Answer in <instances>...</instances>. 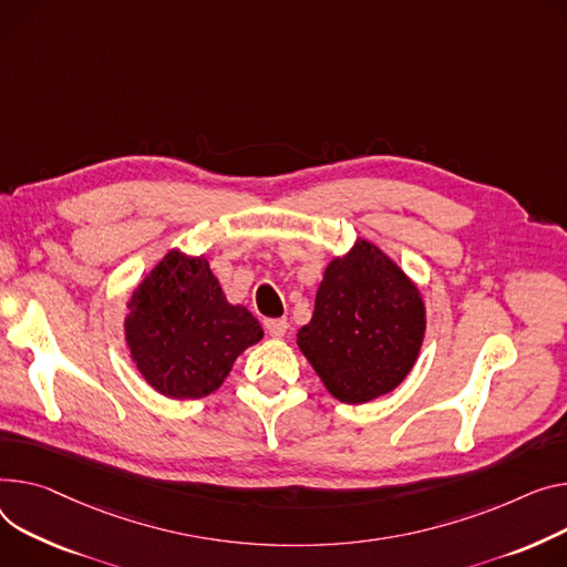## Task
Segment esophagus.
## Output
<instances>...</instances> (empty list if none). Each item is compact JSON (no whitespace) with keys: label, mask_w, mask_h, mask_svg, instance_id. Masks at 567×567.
<instances>
[{"label":"esophagus","mask_w":567,"mask_h":567,"mask_svg":"<svg viewBox=\"0 0 567 567\" xmlns=\"http://www.w3.org/2000/svg\"><path fill=\"white\" fill-rule=\"evenodd\" d=\"M264 328H267V332L271 337H282L287 332L289 323H287V319H267L264 321Z\"/></svg>","instance_id":"obj_1"}]
</instances>
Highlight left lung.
<instances>
[{
	"instance_id": "obj_1",
	"label": "left lung",
	"mask_w": 567,
	"mask_h": 567,
	"mask_svg": "<svg viewBox=\"0 0 567 567\" xmlns=\"http://www.w3.org/2000/svg\"><path fill=\"white\" fill-rule=\"evenodd\" d=\"M426 308L420 289L367 239L334 257L317 289L315 315L296 344L342 403L392 392L420 355Z\"/></svg>"
}]
</instances>
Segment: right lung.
Wrapping results in <instances>:
<instances>
[{
  "label": "right lung",
  "instance_id": "obj_1",
  "mask_svg": "<svg viewBox=\"0 0 567 567\" xmlns=\"http://www.w3.org/2000/svg\"><path fill=\"white\" fill-rule=\"evenodd\" d=\"M125 342L143 379L168 399H203L264 337L259 321L225 293L200 257L171 250L134 289Z\"/></svg>",
  "mask_w": 567,
  "mask_h": 567
}]
</instances>
